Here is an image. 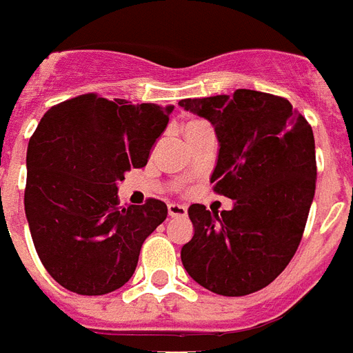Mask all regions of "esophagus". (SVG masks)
Here are the masks:
<instances>
[{
    "instance_id": "1",
    "label": "esophagus",
    "mask_w": 353,
    "mask_h": 353,
    "mask_svg": "<svg viewBox=\"0 0 353 353\" xmlns=\"http://www.w3.org/2000/svg\"><path fill=\"white\" fill-rule=\"evenodd\" d=\"M168 212H170V216H173V218L185 216L188 209L183 208V205H180V203H170V205H168Z\"/></svg>"
}]
</instances>
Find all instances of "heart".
<instances>
[{
  "instance_id": "b5f03b06",
  "label": "heart",
  "mask_w": 353,
  "mask_h": 353,
  "mask_svg": "<svg viewBox=\"0 0 353 353\" xmlns=\"http://www.w3.org/2000/svg\"><path fill=\"white\" fill-rule=\"evenodd\" d=\"M198 124H202V122H200V121H191V122H189V124H188V126H185V128H191V126H198Z\"/></svg>"
}]
</instances>
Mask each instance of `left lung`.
I'll return each mask as SVG.
<instances>
[{"mask_svg":"<svg viewBox=\"0 0 353 353\" xmlns=\"http://www.w3.org/2000/svg\"><path fill=\"white\" fill-rule=\"evenodd\" d=\"M214 126L220 151L211 182L231 211L188 209L194 236L182 247L188 274L220 296L272 283L292 260L316 193V144L307 119L285 97L256 90L182 99Z\"/></svg>","mask_w":353,"mask_h":353,"instance_id":"1","label":"left lung"}]
</instances>
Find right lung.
Instances as JSON below:
<instances>
[{"instance_id": "obj_1", "label": "right lung", "mask_w": 353, "mask_h": 353, "mask_svg": "<svg viewBox=\"0 0 353 353\" xmlns=\"http://www.w3.org/2000/svg\"><path fill=\"white\" fill-rule=\"evenodd\" d=\"M171 112L84 93L52 106L37 124L26 151L25 212L41 263L66 290L103 296L135 272L168 205L150 198L122 208L117 183L148 164Z\"/></svg>"}]
</instances>
